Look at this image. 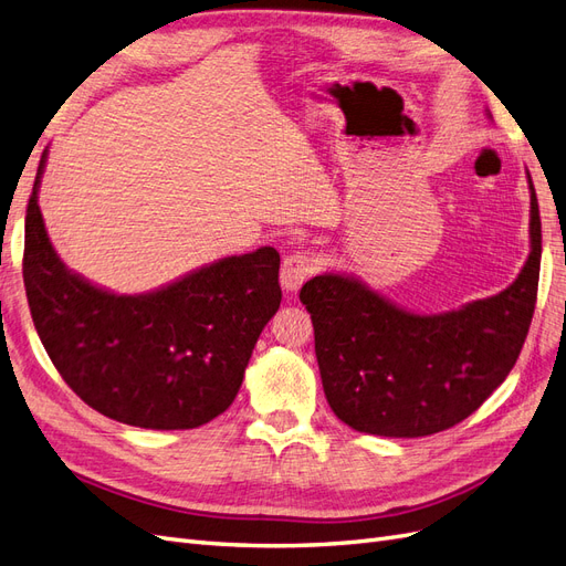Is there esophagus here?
I'll list each match as a JSON object with an SVG mask.
<instances>
[{
    "mask_svg": "<svg viewBox=\"0 0 566 566\" xmlns=\"http://www.w3.org/2000/svg\"><path fill=\"white\" fill-rule=\"evenodd\" d=\"M314 273V256L310 252H293L283 260L281 266V285L285 293H297L300 285L312 279Z\"/></svg>",
    "mask_w": 566,
    "mask_h": 566,
    "instance_id": "esophagus-1",
    "label": "esophagus"
}]
</instances>
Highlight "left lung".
<instances>
[{"instance_id": "1", "label": "left lung", "mask_w": 566, "mask_h": 566, "mask_svg": "<svg viewBox=\"0 0 566 566\" xmlns=\"http://www.w3.org/2000/svg\"><path fill=\"white\" fill-rule=\"evenodd\" d=\"M528 179L531 252L503 293L443 314H416L349 273L302 285L325 399L356 432L416 439L472 416L515 366L534 316L541 214Z\"/></svg>"}]
</instances>
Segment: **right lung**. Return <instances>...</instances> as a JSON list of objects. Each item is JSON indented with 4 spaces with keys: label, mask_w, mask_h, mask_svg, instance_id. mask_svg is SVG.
I'll use <instances>...</instances> for the list:
<instances>
[{
    "label": "right lung",
    "mask_w": 566,
    "mask_h": 566,
    "mask_svg": "<svg viewBox=\"0 0 566 566\" xmlns=\"http://www.w3.org/2000/svg\"><path fill=\"white\" fill-rule=\"evenodd\" d=\"M44 165L46 150L25 214L23 283L61 378L98 413L144 430H193L224 413L281 306V254L260 248L150 293H111L51 245L38 202Z\"/></svg>",
    "instance_id": "right-lung-1"
}]
</instances>
